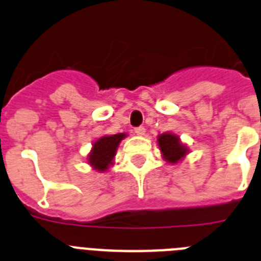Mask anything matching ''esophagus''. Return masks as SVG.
<instances>
[{"mask_svg": "<svg viewBox=\"0 0 261 261\" xmlns=\"http://www.w3.org/2000/svg\"><path fill=\"white\" fill-rule=\"evenodd\" d=\"M145 132H146V130H145L144 126H137V128H135V133H136V135L144 136Z\"/></svg>", "mask_w": 261, "mask_h": 261, "instance_id": "obj_1", "label": "esophagus"}]
</instances>
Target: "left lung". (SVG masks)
<instances>
[{"mask_svg": "<svg viewBox=\"0 0 261 261\" xmlns=\"http://www.w3.org/2000/svg\"><path fill=\"white\" fill-rule=\"evenodd\" d=\"M158 146L163 158L170 163L179 162L187 154V147L179 141V137L172 133H163L158 137Z\"/></svg>", "mask_w": 261, "mask_h": 261, "instance_id": "obj_1", "label": "left lung"}]
</instances>
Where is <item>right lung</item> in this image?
<instances>
[{
  "label": "right lung",
  "mask_w": 261,
  "mask_h": 261,
  "mask_svg": "<svg viewBox=\"0 0 261 261\" xmlns=\"http://www.w3.org/2000/svg\"><path fill=\"white\" fill-rule=\"evenodd\" d=\"M124 137H125L124 133H119V135L105 136L99 138L94 144L91 153L89 154L90 165L98 171H106L112 165V159L116 154L117 146Z\"/></svg>",
  "instance_id": "1"
}]
</instances>
